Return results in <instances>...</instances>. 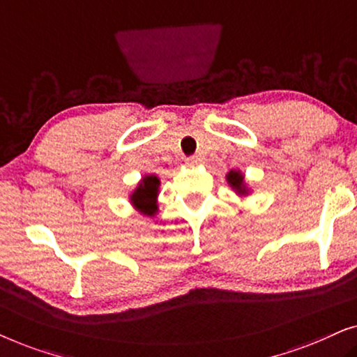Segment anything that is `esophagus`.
Listing matches in <instances>:
<instances>
[{"instance_id":"obj_1","label":"esophagus","mask_w":357,"mask_h":357,"mask_svg":"<svg viewBox=\"0 0 357 357\" xmlns=\"http://www.w3.org/2000/svg\"><path fill=\"white\" fill-rule=\"evenodd\" d=\"M187 164L192 165V167H195V165L202 164V158H198V155H193V158H188L187 159Z\"/></svg>"}]
</instances>
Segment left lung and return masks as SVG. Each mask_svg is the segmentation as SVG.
I'll return each instance as SVG.
<instances>
[{"instance_id": "1", "label": "left lung", "mask_w": 357, "mask_h": 357, "mask_svg": "<svg viewBox=\"0 0 357 357\" xmlns=\"http://www.w3.org/2000/svg\"><path fill=\"white\" fill-rule=\"evenodd\" d=\"M226 180H227L229 187L232 188V192L236 193L238 198L243 199V198L250 197L252 188L248 187V183L245 182V175L242 174V170L231 169V170H229V172L226 174Z\"/></svg>"}]
</instances>
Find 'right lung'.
Segmentation results:
<instances>
[{
    "mask_svg": "<svg viewBox=\"0 0 357 357\" xmlns=\"http://www.w3.org/2000/svg\"><path fill=\"white\" fill-rule=\"evenodd\" d=\"M159 187H160V178L158 175L149 174L141 177V180L136 185L133 192L128 195V202L136 211L143 216L154 218L159 211Z\"/></svg>",
    "mask_w": 357,
    "mask_h": 357,
    "instance_id": "obj_1",
    "label": "right lung"
}]
</instances>
